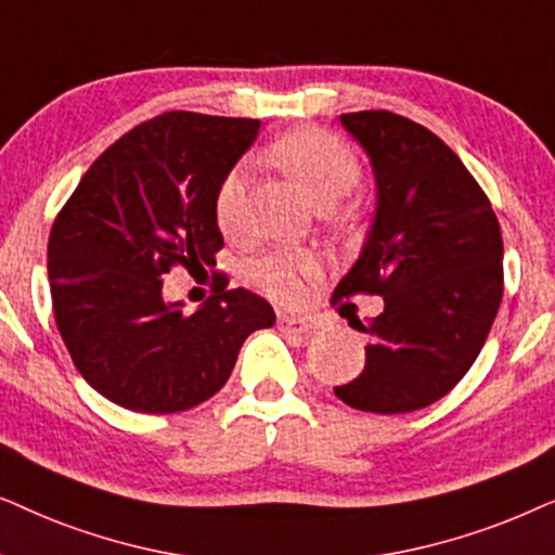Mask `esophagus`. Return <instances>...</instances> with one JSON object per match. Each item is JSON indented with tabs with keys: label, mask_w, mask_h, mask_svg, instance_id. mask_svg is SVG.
Instances as JSON below:
<instances>
[{
	"label": "esophagus",
	"mask_w": 555,
	"mask_h": 555,
	"mask_svg": "<svg viewBox=\"0 0 555 555\" xmlns=\"http://www.w3.org/2000/svg\"><path fill=\"white\" fill-rule=\"evenodd\" d=\"M279 324H282L284 332H289V335H307V332H312V320H307V317H294V314H279Z\"/></svg>",
	"instance_id": "34e87169"
}]
</instances>
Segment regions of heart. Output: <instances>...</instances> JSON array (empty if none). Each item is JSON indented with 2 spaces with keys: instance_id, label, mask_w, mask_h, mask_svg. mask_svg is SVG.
<instances>
[{
  "instance_id": "b5f03b06",
  "label": "heart",
  "mask_w": 555,
  "mask_h": 555,
  "mask_svg": "<svg viewBox=\"0 0 555 555\" xmlns=\"http://www.w3.org/2000/svg\"><path fill=\"white\" fill-rule=\"evenodd\" d=\"M269 157L320 210H332L360 180V162L343 139L322 129H297L271 144ZM248 167L235 165L218 184L216 220L223 231L238 223ZM320 273V261L309 254H269L250 266V276L279 301H299L307 282Z\"/></svg>"
}]
</instances>
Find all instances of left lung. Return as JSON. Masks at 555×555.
Segmentation results:
<instances>
[{"label": "left lung", "mask_w": 555, "mask_h": 555, "mask_svg": "<svg viewBox=\"0 0 555 555\" xmlns=\"http://www.w3.org/2000/svg\"><path fill=\"white\" fill-rule=\"evenodd\" d=\"M375 177V212L337 297L378 294L365 367L335 388L358 411L409 413L447 396L502 301V235L482 188L426 127L390 111L339 116Z\"/></svg>", "instance_id": "obj_1"}]
</instances>
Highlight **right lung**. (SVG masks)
I'll return each mask as SVG.
<instances>
[{
	"instance_id": "obj_1",
	"label": "right lung",
	"mask_w": 555,
	"mask_h": 555,
	"mask_svg": "<svg viewBox=\"0 0 555 555\" xmlns=\"http://www.w3.org/2000/svg\"><path fill=\"white\" fill-rule=\"evenodd\" d=\"M256 118L169 111L139 124L80 177L48 243L53 312L88 386L139 413H175L216 396L256 330L276 322L248 289L184 314L167 301L172 266H216V192L248 146Z\"/></svg>"
}]
</instances>
